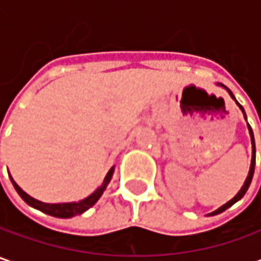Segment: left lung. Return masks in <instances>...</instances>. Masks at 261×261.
Instances as JSON below:
<instances>
[{"label":"left lung","mask_w":261,"mask_h":261,"mask_svg":"<svg viewBox=\"0 0 261 261\" xmlns=\"http://www.w3.org/2000/svg\"><path fill=\"white\" fill-rule=\"evenodd\" d=\"M229 91V90H228ZM229 94H231V97L234 98V95H232V93L229 91ZM236 100V98H234ZM238 105V103H237ZM240 106V105H238ZM241 107V106H240ZM241 110H243V107H241ZM248 129H250V136H251V144H253V158H251V166H250V171H248V175H247L246 178V183H244V186L241 187V190L238 192L236 195V197H232L228 203H225L224 206H221L218 211H215V212H212L211 215H218V214H221V212H224V211H226L228 207H231V206L234 205L236 202H238L243 196L246 195V192L248 190V187H250V183H251V178H253V174H254V166H256V148H254V136H253V130H251V127H250V125H248Z\"/></svg>","instance_id":"8db88e82"}]
</instances>
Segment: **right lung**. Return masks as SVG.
<instances>
[{
    "mask_svg": "<svg viewBox=\"0 0 261 261\" xmlns=\"http://www.w3.org/2000/svg\"><path fill=\"white\" fill-rule=\"evenodd\" d=\"M112 174H113V168L109 170V173L106 175L103 185L100 186L93 195L88 196L84 200L74 202V203H43V202H39V200L33 199L32 196L27 195L25 192H23V190L17 186V183H15L13 178H11V181H13V186H14V189L17 190V193L21 196V199L24 200L27 205L33 206L36 209H39L40 212L47 214V215L50 216H56V218H71V216L80 215V214L86 212L87 209H90L91 206L94 205L95 202L100 199V196L103 195V192L106 190V187H107L110 178H112Z\"/></svg>",
    "mask_w": 261,
    "mask_h": 261,
    "instance_id": "obj_1",
    "label": "right lung"
}]
</instances>
